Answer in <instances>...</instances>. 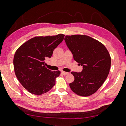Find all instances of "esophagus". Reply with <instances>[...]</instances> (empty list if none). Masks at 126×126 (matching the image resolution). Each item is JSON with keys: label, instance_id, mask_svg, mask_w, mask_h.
Segmentation results:
<instances>
[{"label": "esophagus", "instance_id": "obj_1", "mask_svg": "<svg viewBox=\"0 0 126 126\" xmlns=\"http://www.w3.org/2000/svg\"><path fill=\"white\" fill-rule=\"evenodd\" d=\"M62 74H63V75H67V74H69V73L68 72H64V71H62Z\"/></svg>", "mask_w": 126, "mask_h": 126}]
</instances>
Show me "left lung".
<instances>
[{"label": "left lung", "instance_id": "obj_1", "mask_svg": "<svg viewBox=\"0 0 126 126\" xmlns=\"http://www.w3.org/2000/svg\"><path fill=\"white\" fill-rule=\"evenodd\" d=\"M64 40L74 60L83 66L81 72H71L74 80L70 83V88L80 96L93 94L109 74L111 63L109 52L101 42L86 35H66Z\"/></svg>", "mask_w": 126, "mask_h": 126}]
</instances>
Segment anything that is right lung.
I'll list each match as a JSON object with an SVG mask.
<instances>
[{
  "label": "right lung",
  "mask_w": 126,
  "mask_h": 126,
  "mask_svg": "<svg viewBox=\"0 0 126 126\" xmlns=\"http://www.w3.org/2000/svg\"><path fill=\"white\" fill-rule=\"evenodd\" d=\"M64 35L35 37L20 46L14 54L15 74L21 84L29 92L41 95L48 92L55 84L59 71L46 67L45 60L52 57L53 50L63 41Z\"/></svg>",
  "instance_id": "obj_1"
}]
</instances>
